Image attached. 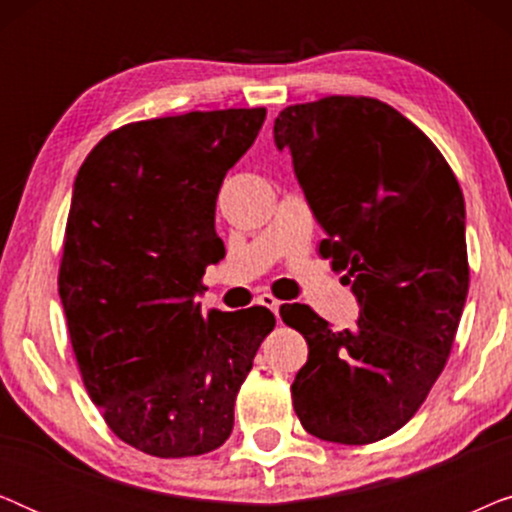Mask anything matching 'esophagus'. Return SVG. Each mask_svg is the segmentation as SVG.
<instances>
[{"mask_svg":"<svg viewBox=\"0 0 512 512\" xmlns=\"http://www.w3.org/2000/svg\"><path fill=\"white\" fill-rule=\"evenodd\" d=\"M258 305H263V307H268V310L270 312H279V305H282V303H279V300L275 298V296H272V293H263V296H258Z\"/></svg>","mask_w":512,"mask_h":512,"instance_id":"1","label":"esophagus"}]
</instances>
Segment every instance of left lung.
<instances>
[{"label": "left lung", "instance_id": "8db88e82", "mask_svg": "<svg viewBox=\"0 0 512 512\" xmlns=\"http://www.w3.org/2000/svg\"><path fill=\"white\" fill-rule=\"evenodd\" d=\"M275 144L324 228L319 254L359 303L345 331L282 305L310 349L293 410L328 443H375L410 422L450 356L468 296L464 193L431 139L373 97L286 107Z\"/></svg>", "mask_w": 512, "mask_h": 512}]
</instances>
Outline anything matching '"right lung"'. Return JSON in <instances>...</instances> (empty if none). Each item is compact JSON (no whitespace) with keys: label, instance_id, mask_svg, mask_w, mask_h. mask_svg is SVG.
Segmentation results:
<instances>
[{"label":"right lung","instance_id":"1","mask_svg":"<svg viewBox=\"0 0 512 512\" xmlns=\"http://www.w3.org/2000/svg\"><path fill=\"white\" fill-rule=\"evenodd\" d=\"M265 109L191 111L109 132L74 181L58 291L83 384L123 443L151 457L226 443L235 398L275 317L202 314L223 177Z\"/></svg>","mask_w":512,"mask_h":512}]
</instances>
